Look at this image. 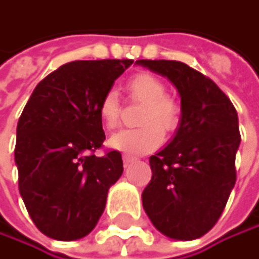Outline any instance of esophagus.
<instances>
[{
    "instance_id": "obj_1",
    "label": "esophagus",
    "mask_w": 259,
    "mask_h": 259,
    "mask_svg": "<svg viewBox=\"0 0 259 259\" xmlns=\"http://www.w3.org/2000/svg\"><path fill=\"white\" fill-rule=\"evenodd\" d=\"M137 159L134 158V156H131V155H124L122 156V162H124V167H127V165H131L132 162H135Z\"/></svg>"
}]
</instances>
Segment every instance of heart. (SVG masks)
<instances>
[{"mask_svg": "<svg viewBox=\"0 0 259 259\" xmlns=\"http://www.w3.org/2000/svg\"><path fill=\"white\" fill-rule=\"evenodd\" d=\"M127 89L135 100L144 101L141 127L122 128L109 140L112 149L128 153L144 155L158 149L164 141V131L175 132L181 121V106L165 95V84L149 72H138L127 80ZM121 106L118 94L109 89L98 103L100 121L107 128H115L119 122Z\"/></svg>", "mask_w": 259, "mask_h": 259, "instance_id": "obj_1", "label": "heart"}]
</instances>
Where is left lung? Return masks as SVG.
Masks as SVG:
<instances>
[{
    "label": "left lung",
    "instance_id": "left-lung-1",
    "mask_svg": "<svg viewBox=\"0 0 259 259\" xmlns=\"http://www.w3.org/2000/svg\"><path fill=\"white\" fill-rule=\"evenodd\" d=\"M167 77L181 95V122L171 143L150 156L152 181L143 206L173 240H196L220 219L237 181L238 115L206 75L176 60H138Z\"/></svg>",
    "mask_w": 259,
    "mask_h": 259
}]
</instances>
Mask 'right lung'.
<instances>
[{"label":"right lung","mask_w":259,"mask_h":259,"mask_svg":"<svg viewBox=\"0 0 259 259\" xmlns=\"http://www.w3.org/2000/svg\"><path fill=\"white\" fill-rule=\"evenodd\" d=\"M131 59L75 60L37 83L16 127L19 193L36 228L50 238L86 237L101 217L107 191L122 175L121 153L94 152L106 140L101 97Z\"/></svg>","instance_id":"1"}]
</instances>
